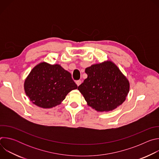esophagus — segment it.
Here are the masks:
<instances>
[{
	"label": "esophagus",
	"mask_w": 159,
	"mask_h": 159,
	"mask_svg": "<svg viewBox=\"0 0 159 159\" xmlns=\"http://www.w3.org/2000/svg\"><path fill=\"white\" fill-rule=\"evenodd\" d=\"M81 83H82V81L80 80L76 81V84L77 85V86H79V85L81 84Z\"/></svg>",
	"instance_id": "34e87169"
}]
</instances>
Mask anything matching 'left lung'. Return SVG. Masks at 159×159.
Returning a JSON list of instances; mask_svg holds the SVG:
<instances>
[{"instance_id":"left-lung-1","label":"left lung","mask_w":159,"mask_h":159,"mask_svg":"<svg viewBox=\"0 0 159 159\" xmlns=\"http://www.w3.org/2000/svg\"><path fill=\"white\" fill-rule=\"evenodd\" d=\"M87 77L78 87L87 105L98 112H109L121 105L129 91V82L118 66L106 60L87 67Z\"/></svg>"}]
</instances>
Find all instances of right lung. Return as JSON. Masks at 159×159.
Instances as JSON below:
<instances>
[{
	"instance_id": "obj_1",
	"label": "right lung",
	"mask_w": 159,
	"mask_h": 159,
	"mask_svg": "<svg viewBox=\"0 0 159 159\" xmlns=\"http://www.w3.org/2000/svg\"><path fill=\"white\" fill-rule=\"evenodd\" d=\"M24 88L33 104L49 109L60 104L77 85L70 73L60 65L43 61L33 67L25 80Z\"/></svg>"
}]
</instances>
